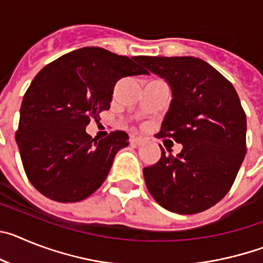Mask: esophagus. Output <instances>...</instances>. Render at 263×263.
Returning a JSON list of instances; mask_svg holds the SVG:
<instances>
[{
  "label": "esophagus",
  "instance_id": "obj_1",
  "mask_svg": "<svg viewBox=\"0 0 263 263\" xmlns=\"http://www.w3.org/2000/svg\"><path fill=\"white\" fill-rule=\"evenodd\" d=\"M143 142H145V139L141 138V137H130V143L133 146H141L143 145Z\"/></svg>",
  "mask_w": 263,
  "mask_h": 263
}]
</instances>
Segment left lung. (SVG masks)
<instances>
[{
  "label": "left lung",
  "instance_id": "1",
  "mask_svg": "<svg viewBox=\"0 0 263 263\" xmlns=\"http://www.w3.org/2000/svg\"><path fill=\"white\" fill-rule=\"evenodd\" d=\"M171 87L173 100L158 137L182 143L143 168L148 192L180 215L203 212L229 192L246 154V115L236 89L211 64L192 57H142Z\"/></svg>",
  "mask_w": 263,
  "mask_h": 263
}]
</instances>
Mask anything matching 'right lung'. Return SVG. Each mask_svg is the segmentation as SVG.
Wrapping results in <instances>:
<instances>
[{"mask_svg": "<svg viewBox=\"0 0 263 263\" xmlns=\"http://www.w3.org/2000/svg\"><path fill=\"white\" fill-rule=\"evenodd\" d=\"M141 58L79 48L34 78L23 96L15 141L25 173L42 195L76 203L103 184L117 152L129 145V136L116 130L97 142L85 127L110 108L120 79L147 73L139 66Z\"/></svg>", "mask_w": 263, "mask_h": 263, "instance_id": "1", "label": "right lung"}]
</instances>
